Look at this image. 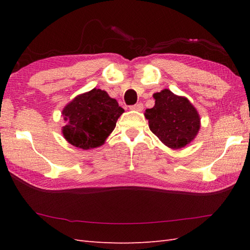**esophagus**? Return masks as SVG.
Wrapping results in <instances>:
<instances>
[{"label": "esophagus", "instance_id": "1", "mask_svg": "<svg viewBox=\"0 0 250 250\" xmlns=\"http://www.w3.org/2000/svg\"><path fill=\"white\" fill-rule=\"evenodd\" d=\"M143 108H144V106H143L142 103H137V104H134V105H131V106H130V109H131V110L142 111Z\"/></svg>", "mask_w": 250, "mask_h": 250}]
</instances>
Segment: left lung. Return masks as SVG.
<instances>
[{"instance_id":"left-lung-1","label":"left lung","mask_w":250,"mask_h":250,"mask_svg":"<svg viewBox=\"0 0 250 250\" xmlns=\"http://www.w3.org/2000/svg\"><path fill=\"white\" fill-rule=\"evenodd\" d=\"M153 98L155 106L145 111L152 133L172 149H179L193 141L200 130L201 119L190 101L168 89L155 93Z\"/></svg>"}]
</instances>
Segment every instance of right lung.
<instances>
[{
	"mask_svg": "<svg viewBox=\"0 0 250 250\" xmlns=\"http://www.w3.org/2000/svg\"><path fill=\"white\" fill-rule=\"evenodd\" d=\"M124 108L101 89L79 94L62 110V133L73 146L91 149L104 144Z\"/></svg>",
	"mask_w": 250,
	"mask_h": 250,
	"instance_id": "obj_1",
	"label": "right lung"
}]
</instances>
